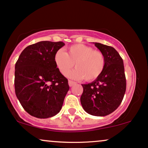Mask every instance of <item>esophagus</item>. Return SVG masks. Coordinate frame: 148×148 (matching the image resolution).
I'll return each mask as SVG.
<instances>
[{
  "label": "esophagus",
  "mask_w": 148,
  "mask_h": 148,
  "mask_svg": "<svg viewBox=\"0 0 148 148\" xmlns=\"http://www.w3.org/2000/svg\"><path fill=\"white\" fill-rule=\"evenodd\" d=\"M76 84V83L75 82H73V81L69 80V84L70 87H72V86H73L74 84Z\"/></svg>",
  "instance_id": "34e87169"
}]
</instances>
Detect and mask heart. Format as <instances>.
I'll return each mask as SVG.
<instances>
[{
    "label": "heart",
    "instance_id": "b5f03b06",
    "mask_svg": "<svg viewBox=\"0 0 148 148\" xmlns=\"http://www.w3.org/2000/svg\"><path fill=\"white\" fill-rule=\"evenodd\" d=\"M54 64L59 72L66 75L75 66L76 69L69 74L73 79L84 78L86 81L97 79L105 69L106 61L101 51L94 50L84 44H75L68 48V52L59 49L54 56Z\"/></svg>",
    "mask_w": 148,
    "mask_h": 148
}]
</instances>
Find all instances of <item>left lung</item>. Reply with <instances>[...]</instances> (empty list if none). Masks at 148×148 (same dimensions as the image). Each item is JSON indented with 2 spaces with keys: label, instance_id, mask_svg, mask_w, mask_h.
Masks as SVG:
<instances>
[{
  "label": "left lung",
  "instance_id": "1",
  "mask_svg": "<svg viewBox=\"0 0 148 148\" xmlns=\"http://www.w3.org/2000/svg\"><path fill=\"white\" fill-rule=\"evenodd\" d=\"M94 44L103 54L105 69L92 82L82 84L80 102L87 113L103 117L112 113L120 105L127 83L123 60L116 49L101 43Z\"/></svg>",
  "mask_w": 148,
  "mask_h": 148
}]
</instances>
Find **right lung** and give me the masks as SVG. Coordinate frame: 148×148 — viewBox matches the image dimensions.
<instances>
[{
  "mask_svg": "<svg viewBox=\"0 0 148 148\" xmlns=\"http://www.w3.org/2000/svg\"><path fill=\"white\" fill-rule=\"evenodd\" d=\"M64 45L61 41L31 45L16 62V96L24 110L37 118H49L59 112L69 90L67 78L54 61L55 52Z\"/></svg>",
  "mask_w": 148,
  "mask_h": 148,
  "instance_id": "1",
  "label": "right lung"
}]
</instances>
